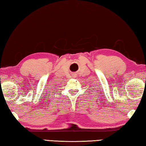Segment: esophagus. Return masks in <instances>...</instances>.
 Segmentation results:
<instances>
[{
	"label": "esophagus",
	"instance_id": "obj_1",
	"mask_svg": "<svg viewBox=\"0 0 146 146\" xmlns=\"http://www.w3.org/2000/svg\"><path fill=\"white\" fill-rule=\"evenodd\" d=\"M72 76H73V77L75 78V77H76V73H72Z\"/></svg>",
	"mask_w": 146,
	"mask_h": 146
}]
</instances>
